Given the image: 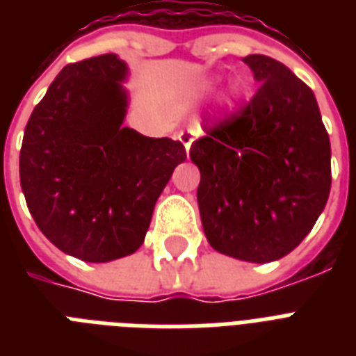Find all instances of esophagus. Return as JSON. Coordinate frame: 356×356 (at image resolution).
<instances>
[{
    "instance_id": "1",
    "label": "esophagus",
    "mask_w": 356,
    "mask_h": 356,
    "mask_svg": "<svg viewBox=\"0 0 356 356\" xmlns=\"http://www.w3.org/2000/svg\"><path fill=\"white\" fill-rule=\"evenodd\" d=\"M195 134H197V131H194V129H188V131H183V133L179 134V140L184 144L186 153H190V147H192V142H194Z\"/></svg>"
}]
</instances>
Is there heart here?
I'll list each match as a JSON object with an SVG mask.
<instances>
[{
	"label": "heart",
	"instance_id": "1",
	"mask_svg": "<svg viewBox=\"0 0 356 356\" xmlns=\"http://www.w3.org/2000/svg\"><path fill=\"white\" fill-rule=\"evenodd\" d=\"M238 97H240V90H238L236 86H233V88L223 96V102L227 103V105H234V102H236Z\"/></svg>",
	"mask_w": 356,
	"mask_h": 356
}]
</instances>
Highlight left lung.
Masks as SVG:
<instances>
[{
  "label": "left lung",
  "mask_w": 356,
  "mask_h": 356,
  "mask_svg": "<svg viewBox=\"0 0 356 356\" xmlns=\"http://www.w3.org/2000/svg\"><path fill=\"white\" fill-rule=\"evenodd\" d=\"M259 90L190 147L203 231L218 253L266 264L312 231L331 192V142L314 92L279 60L242 58Z\"/></svg>",
  "instance_id": "left-lung-1"
}]
</instances>
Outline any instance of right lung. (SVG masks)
Instances as JSON below:
<instances>
[{
  "label": "right lung",
  "instance_id": "right-lung-1",
  "mask_svg": "<svg viewBox=\"0 0 356 356\" xmlns=\"http://www.w3.org/2000/svg\"><path fill=\"white\" fill-rule=\"evenodd\" d=\"M127 79V63L114 53L68 64L24 133L19 184L31 216L53 245L85 262L133 254L186 161L179 140L123 127Z\"/></svg>",
  "mask_w": 356,
  "mask_h": 356
}]
</instances>
